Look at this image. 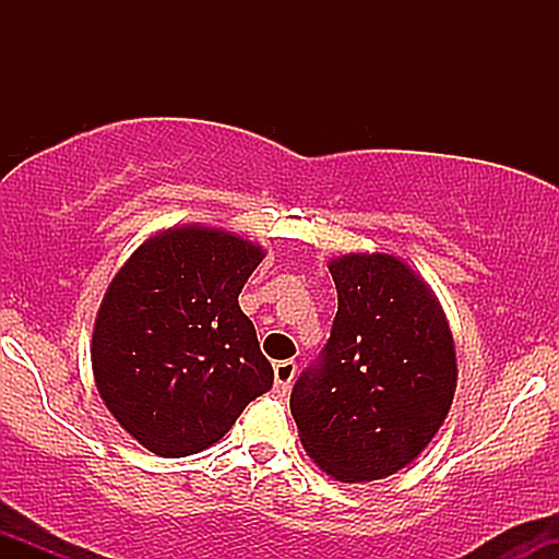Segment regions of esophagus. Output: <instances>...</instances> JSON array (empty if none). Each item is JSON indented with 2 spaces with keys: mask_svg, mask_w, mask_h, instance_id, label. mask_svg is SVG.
Returning a JSON list of instances; mask_svg holds the SVG:
<instances>
[{
  "mask_svg": "<svg viewBox=\"0 0 559 559\" xmlns=\"http://www.w3.org/2000/svg\"><path fill=\"white\" fill-rule=\"evenodd\" d=\"M273 376H275V391L278 394H286L292 389L294 376H297V362L294 360H281L273 365Z\"/></svg>",
  "mask_w": 559,
  "mask_h": 559,
  "instance_id": "1",
  "label": "esophagus"
}]
</instances>
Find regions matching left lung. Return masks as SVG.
I'll return each instance as SVG.
<instances>
[{
  "label": "left lung",
  "instance_id": "1",
  "mask_svg": "<svg viewBox=\"0 0 559 559\" xmlns=\"http://www.w3.org/2000/svg\"><path fill=\"white\" fill-rule=\"evenodd\" d=\"M338 294L331 336L292 389L307 454L344 484L396 473L444 423L457 362L431 288L391 254L329 265Z\"/></svg>",
  "mask_w": 559,
  "mask_h": 559
}]
</instances>
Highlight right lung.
Listing matches in <instances>:
<instances>
[{"label": "right lung", "mask_w": 559, "mask_h": 559, "mask_svg": "<svg viewBox=\"0 0 559 559\" xmlns=\"http://www.w3.org/2000/svg\"><path fill=\"white\" fill-rule=\"evenodd\" d=\"M260 247L186 226L144 241L115 275L92 338L102 400L141 447L186 457L223 439L273 389L239 294Z\"/></svg>", "instance_id": "obj_1"}]
</instances>
